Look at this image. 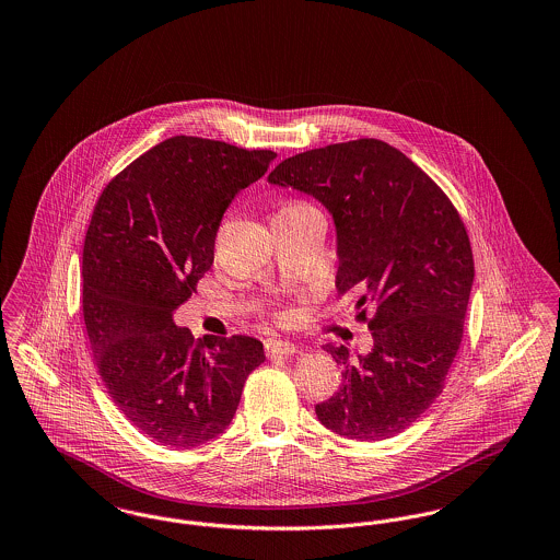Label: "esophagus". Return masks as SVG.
Instances as JSON below:
<instances>
[{"label":"esophagus","mask_w":560,"mask_h":560,"mask_svg":"<svg viewBox=\"0 0 560 560\" xmlns=\"http://www.w3.org/2000/svg\"><path fill=\"white\" fill-rule=\"evenodd\" d=\"M298 352V348L290 345V342H281V340H270L267 342V354L272 359V357H290V354H295Z\"/></svg>","instance_id":"esophagus-1"}]
</instances>
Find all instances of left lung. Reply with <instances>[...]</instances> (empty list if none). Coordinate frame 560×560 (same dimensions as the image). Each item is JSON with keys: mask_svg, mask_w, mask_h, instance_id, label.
I'll return each mask as SVG.
<instances>
[{"mask_svg": "<svg viewBox=\"0 0 560 560\" xmlns=\"http://www.w3.org/2000/svg\"><path fill=\"white\" fill-rule=\"evenodd\" d=\"M268 183L331 212L336 288L354 295V319L372 329V352L359 361L347 347H323L342 365V386L315 407L317 418L348 439H390L443 393L462 345L475 279L466 226L443 188L377 138L298 153Z\"/></svg>", "mask_w": 560, "mask_h": 560, "instance_id": "8db88e82", "label": "left lung"}]
</instances>
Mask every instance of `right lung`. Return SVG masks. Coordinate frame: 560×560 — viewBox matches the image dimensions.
<instances>
[{"label":"right lung","mask_w":560,"mask_h":560,"mask_svg":"<svg viewBox=\"0 0 560 560\" xmlns=\"http://www.w3.org/2000/svg\"><path fill=\"white\" fill-rule=\"evenodd\" d=\"M275 160L222 140L174 136L101 192L81 260L83 320L119 411L165 447L190 450L231 424L247 375L265 361L249 336H206L172 313L213 262L220 220Z\"/></svg>","instance_id":"1"}]
</instances>
